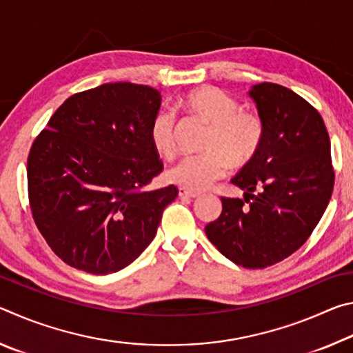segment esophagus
Here are the masks:
<instances>
[{
    "mask_svg": "<svg viewBox=\"0 0 353 353\" xmlns=\"http://www.w3.org/2000/svg\"><path fill=\"white\" fill-rule=\"evenodd\" d=\"M179 196H181V198H198L199 193L198 191H191L188 188H179Z\"/></svg>",
    "mask_w": 353,
    "mask_h": 353,
    "instance_id": "esophagus-1",
    "label": "esophagus"
}]
</instances>
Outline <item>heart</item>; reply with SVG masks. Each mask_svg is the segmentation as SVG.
<instances>
[{
	"mask_svg": "<svg viewBox=\"0 0 353 353\" xmlns=\"http://www.w3.org/2000/svg\"><path fill=\"white\" fill-rule=\"evenodd\" d=\"M179 105L191 117L201 119L207 134L199 157L185 159L168 171V181L188 190H204L223 179L232 166L243 170L260 154L266 128L256 112L241 109L240 101L218 87L204 85L190 90L179 99ZM155 152L172 159L177 152L176 119L168 112L155 115L149 129Z\"/></svg>",
	"mask_w": 353,
	"mask_h": 353,
	"instance_id": "obj_1",
	"label": "heart"
}]
</instances>
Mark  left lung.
Instances as JSON below:
<instances>
[{
	"label": "left lung",
	"mask_w": 353,
	"mask_h": 353,
	"mask_svg": "<svg viewBox=\"0 0 353 353\" xmlns=\"http://www.w3.org/2000/svg\"><path fill=\"white\" fill-rule=\"evenodd\" d=\"M265 121L260 154L232 179L244 199L221 198L207 238L230 261L263 270L305 243L332 198L330 139L319 112L290 88L261 82L249 92Z\"/></svg>",
	"instance_id": "obj_1"
}]
</instances>
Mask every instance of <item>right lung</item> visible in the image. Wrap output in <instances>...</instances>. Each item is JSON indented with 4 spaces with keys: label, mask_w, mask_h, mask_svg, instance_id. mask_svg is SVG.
<instances>
[{
    "label": "right lung",
    "mask_w": 353,
    "mask_h": 353,
    "mask_svg": "<svg viewBox=\"0 0 353 353\" xmlns=\"http://www.w3.org/2000/svg\"><path fill=\"white\" fill-rule=\"evenodd\" d=\"M160 92L113 82L70 97L34 140L28 196L35 225L59 259L90 274L130 265L157 234L174 185L146 191L163 171L149 129Z\"/></svg>",
    "instance_id": "obj_1"
}]
</instances>
